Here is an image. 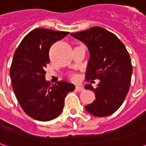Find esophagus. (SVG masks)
<instances>
[{"label":"esophagus","instance_id":"1","mask_svg":"<svg viewBox=\"0 0 146 146\" xmlns=\"http://www.w3.org/2000/svg\"><path fill=\"white\" fill-rule=\"evenodd\" d=\"M76 91H77V92H83V91H84V88L80 85H76Z\"/></svg>","mask_w":146,"mask_h":146}]
</instances>
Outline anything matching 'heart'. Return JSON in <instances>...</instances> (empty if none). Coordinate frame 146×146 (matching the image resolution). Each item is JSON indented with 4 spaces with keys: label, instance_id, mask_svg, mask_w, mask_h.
Masks as SVG:
<instances>
[{
    "label": "heart",
    "instance_id": "b5f03b06",
    "mask_svg": "<svg viewBox=\"0 0 146 146\" xmlns=\"http://www.w3.org/2000/svg\"><path fill=\"white\" fill-rule=\"evenodd\" d=\"M70 78L72 80H76V75L75 74H72L71 76H70Z\"/></svg>",
    "mask_w": 146,
    "mask_h": 146
}]
</instances>
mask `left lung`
<instances>
[{
	"instance_id": "8db88e82",
	"label": "left lung",
	"mask_w": 146,
	"mask_h": 146,
	"mask_svg": "<svg viewBox=\"0 0 146 146\" xmlns=\"http://www.w3.org/2000/svg\"><path fill=\"white\" fill-rule=\"evenodd\" d=\"M70 35L88 48L91 56L86 80H100L96 88L85 86L95 95V101L86 106V110L98 117L110 116L121 106L130 88L132 66L128 51L115 34L102 27Z\"/></svg>"
}]
</instances>
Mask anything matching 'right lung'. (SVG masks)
I'll list each match as a JSON object with an SVG mask.
<instances>
[{"label":"right lung","mask_w":146,"mask_h":146,"mask_svg":"<svg viewBox=\"0 0 146 146\" xmlns=\"http://www.w3.org/2000/svg\"><path fill=\"white\" fill-rule=\"evenodd\" d=\"M68 34L64 31L34 29L15 51L10 69L12 88L22 109L33 119L48 121L56 118L63 110L67 94L75 89L66 81L51 84L45 80L50 48Z\"/></svg>","instance_id":"add662e5"}]
</instances>
